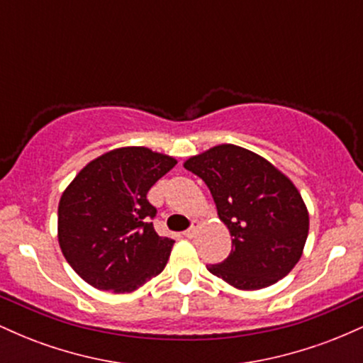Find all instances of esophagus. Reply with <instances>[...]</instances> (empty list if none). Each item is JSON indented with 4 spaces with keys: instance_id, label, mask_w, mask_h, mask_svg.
<instances>
[{
    "instance_id": "esophagus-1",
    "label": "esophagus",
    "mask_w": 363,
    "mask_h": 363,
    "mask_svg": "<svg viewBox=\"0 0 363 363\" xmlns=\"http://www.w3.org/2000/svg\"><path fill=\"white\" fill-rule=\"evenodd\" d=\"M198 228H199V222H193L191 228H187V230L184 232V235L187 237V239H193V237L196 235V232H198Z\"/></svg>"
}]
</instances>
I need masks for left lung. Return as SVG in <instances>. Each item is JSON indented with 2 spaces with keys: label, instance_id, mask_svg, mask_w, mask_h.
<instances>
[{
  "label": "left lung",
  "instance_id": "8db88e82",
  "mask_svg": "<svg viewBox=\"0 0 363 363\" xmlns=\"http://www.w3.org/2000/svg\"><path fill=\"white\" fill-rule=\"evenodd\" d=\"M184 167L205 181L234 237L227 259L208 272L239 290L286 277L309 235V211L294 182L264 157L230 143L189 157Z\"/></svg>",
  "mask_w": 363,
  "mask_h": 363
}]
</instances>
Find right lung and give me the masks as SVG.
<instances>
[{
    "mask_svg": "<svg viewBox=\"0 0 363 363\" xmlns=\"http://www.w3.org/2000/svg\"><path fill=\"white\" fill-rule=\"evenodd\" d=\"M177 160L147 147L94 158L69 182L57 206L62 256L89 285L129 294L164 272L174 240L160 237L147 194Z\"/></svg>",
    "mask_w": 363,
    "mask_h": 363,
    "instance_id": "add662e5",
    "label": "right lung"
}]
</instances>
